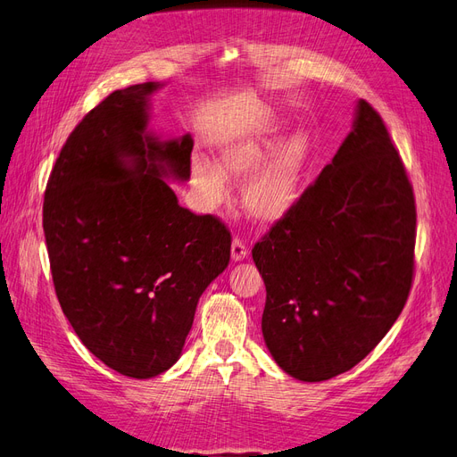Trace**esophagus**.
<instances>
[{
  "mask_svg": "<svg viewBox=\"0 0 457 457\" xmlns=\"http://www.w3.org/2000/svg\"><path fill=\"white\" fill-rule=\"evenodd\" d=\"M247 253H250V250H247V245L240 240V238H234L232 240V245H230V257L232 261H244L247 257Z\"/></svg>",
  "mask_w": 457,
  "mask_h": 457,
  "instance_id": "esophagus-1",
  "label": "esophagus"
}]
</instances>
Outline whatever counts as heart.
<instances>
[{
  "label": "heart",
  "instance_id": "heart-1",
  "mask_svg": "<svg viewBox=\"0 0 457 457\" xmlns=\"http://www.w3.org/2000/svg\"><path fill=\"white\" fill-rule=\"evenodd\" d=\"M309 160L311 141L307 135L295 133L282 145L280 135L269 133L223 145L217 163L195 156L190 162V175L202 204L213 207L227 196V177L244 179L268 161L266 168L262 167L263 170L245 183L242 204L245 213L257 223L274 225L297 205Z\"/></svg>",
  "mask_w": 457,
  "mask_h": 457
}]
</instances>
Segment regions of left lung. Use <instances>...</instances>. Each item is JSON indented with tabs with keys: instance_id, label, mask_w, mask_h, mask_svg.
<instances>
[{
	"instance_id": "8db88e82",
	"label": "left lung",
	"mask_w": 457,
	"mask_h": 457,
	"mask_svg": "<svg viewBox=\"0 0 457 457\" xmlns=\"http://www.w3.org/2000/svg\"><path fill=\"white\" fill-rule=\"evenodd\" d=\"M416 202L381 116L358 101L351 133L294 212L252 250L267 287V349L299 381L368 356L411 287Z\"/></svg>"
}]
</instances>
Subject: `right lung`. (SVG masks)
Instances as JSON below:
<instances>
[{
    "label": "right lung",
    "instance_id": "obj_1",
    "mask_svg": "<svg viewBox=\"0 0 457 457\" xmlns=\"http://www.w3.org/2000/svg\"><path fill=\"white\" fill-rule=\"evenodd\" d=\"M162 84L110 93L54 162L44 232L54 292L81 343L121 376L148 379L183 353L200 295L230 261V232L179 205L188 181L187 133L148 129Z\"/></svg>",
    "mask_w": 457,
    "mask_h": 457
}]
</instances>
